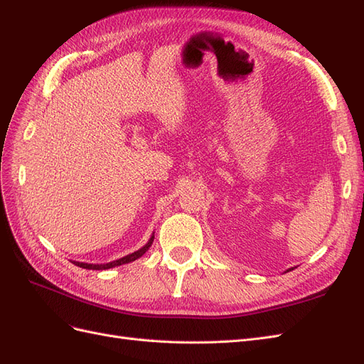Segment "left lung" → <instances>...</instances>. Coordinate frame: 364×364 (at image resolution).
<instances>
[{
    "label": "left lung",
    "instance_id": "1",
    "mask_svg": "<svg viewBox=\"0 0 364 364\" xmlns=\"http://www.w3.org/2000/svg\"><path fill=\"white\" fill-rule=\"evenodd\" d=\"M290 270H293V267H291V269H289V270H287V272H290Z\"/></svg>",
    "mask_w": 364,
    "mask_h": 364
}]
</instances>
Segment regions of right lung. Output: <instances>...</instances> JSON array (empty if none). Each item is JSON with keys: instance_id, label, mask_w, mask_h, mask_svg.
<instances>
[{"instance_id": "obj_1", "label": "right lung", "mask_w": 364, "mask_h": 364, "mask_svg": "<svg viewBox=\"0 0 364 364\" xmlns=\"http://www.w3.org/2000/svg\"><path fill=\"white\" fill-rule=\"evenodd\" d=\"M153 240H155V234H151L150 240L147 241V243L142 246L141 249H138L136 252L134 253H129V255L119 258V259H115V261H111V262H106V264H87V262H79V261H73V264H75V266H79L82 269H87V270H106V269H112V267H117V266H123V264H127V262H132L135 261L138 258H141L144 253L149 250V247L151 246Z\"/></svg>"}]
</instances>
